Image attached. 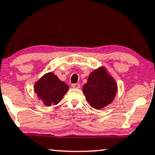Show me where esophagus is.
I'll return each mask as SVG.
<instances>
[{
  "mask_svg": "<svg viewBox=\"0 0 155 155\" xmlns=\"http://www.w3.org/2000/svg\"><path fill=\"white\" fill-rule=\"evenodd\" d=\"M71 87H73V88H76V89H79L80 88V86L79 84H71Z\"/></svg>",
  "mask_w": 155,
  "mask_h": 155,
  "instance_id": "esophagus-1",
  "label": "esophagus"
}]
</instances>
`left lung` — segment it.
<instances>
[{
  "instance_id": "left-lung-1",
  "label": "left lung",
  "mask_w": 155,
  "mask_h": 155,
  "mask_svg": "<svg viewBox=\"0 0 155 155\" xmlns=\"http://www.w3.org/2000/svg\"><path fill=\"white\" fill-rule=\"evenodd\" d=\"M118 86L113 76L103 67L89 74L83 86V92L91 107L100 110L110 105L114 100Z\"/></svg>"
}]
</instances>
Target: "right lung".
I'll list each match as a JSON object with an SVG mask.
<instances>
[{
  "instance_id": "add662e5",
  "label": "right lung",
  "mask_w": 155,
  "mask_h": 155,
  "mask_svg": "<svg viewBox=\"0 0 155 155\" xmlns=\"http://www.w3.org/2000/svg\"><path fill=\"white\" fill-rule=\"evenodd\" d=\"M37 97L46 106L57 105L68 90V86L61 81L53 72L41 77L34 86Z\"/></svg>"
}]
</instances>
